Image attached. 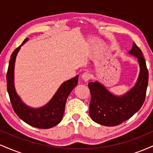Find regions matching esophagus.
I'll return each instance as SVG.
<instances>
[{
    "instance_id": "esophagus-1",
    "label": "esophagus",
    "mask_w": 153,
    "mask_h": 153,
    "mask_svg": "<svg viewBox=\"0 0 153 153\" xmlns=\"http://www.w3.org/2000/svg\"><path fill=\"white\" fill-rule=\"evenodd\" d=\"M91 78V73H88V72H86V73H84L82 75V78L83 79L84 81H88V80H89Z\"/></svg>"
}]
</instances>
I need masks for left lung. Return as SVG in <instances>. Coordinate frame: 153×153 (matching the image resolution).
I'll use <instances>...</instances> for the list:
<instances>
[{"label": "left lung", "instance_id": "obj_1", "mask_svg": "<svg viewBox=\"0 0 153 153\" xmlns=\"http://www.w3.org/2000/svg\"><path fill=\"white\" fill-rule=\"evenodd\" d=\"M138 58L140 73L137 82L127 94L114 96L99 82H88L91 92L89 114L95 122L114 127L130 119L140 110L146 96L148 84V70L143 53L134 42L129 52Z\"/></svg>", "mask_w": 153, "mask_h": 153}]
</instances>
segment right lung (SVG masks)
<instances>
[{
    "label": "right lung",
    "instance_id": "right-lung-1",
    "mask_svg": "<svg viewBox=\"0 0 153 153\" xmlns=\"http://www.w3.org/2000/svg\"><path fill=\"white\" fill-rule=\"evenodd\" d=\"M27 40L28 38L25 39L21 46H22ZM21 46L17 47L10 56L6 74L7 90L9 95L10 103L17 116L26 124L39 129H49L57 125L62 120L65 112L66 100L72 90L78 84V75L63 82L52 100L46 106L36 109L29 108L21 101L16 94L13 85L15 59Z\"/></svg>",
    "mask_w": 153,
    "mask_h": 153
}]
</instances>
